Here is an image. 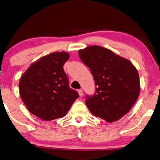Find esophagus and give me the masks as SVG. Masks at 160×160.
<instances>
[{
  "mask_svg": "<svg viewBox=\"0 0 160 160\" xmlns=\"http://www.w3.org/2000/svg\"><path fill=\"white\" fill-rule=\"evenodd\" d=\"M78 94H79V96L80 97H82L83 96V90H82V89L78 90Z\"/></svg>",
  "mask_w": 160,
  "mask_h": 160,
  "instance_id": "obj_1",
  "label": "esophagus"
}]
</instances>
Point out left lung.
Wrapping results in <instances>:
<instances>
[{
  "label": "left lung",
  "instance_id": "obj_1",
  "mask_svg": "<svg viewBox=\"0 0 160 160\" xmlns=\"http://www.w3.org/2000/svg\"><path fill=\"white\" fill-rule=\"evenodd\" d=\"M78 55L90 69L96 86L94 95H87L85 101L91 113L109 123L121 119L140 95L138 70L129 60L98 45L79 50Z\"/></svg>",
  "mask_w": 160,
  "mask_h": 160
}]
</instances>
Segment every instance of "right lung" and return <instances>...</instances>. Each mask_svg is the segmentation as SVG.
Returning a JSON list of instances; mask_svg holds the SVG:
<instances>
[{
	"instance_id": "add662e5",
	"label": "right lung",
	"mask_w": 160,
	"mask_h": 160,
	"mask_svg": "<svg viewBox=\"0 0 160 160\" xmlns=\"http://www.w3.org/2000/svg\"><path fill=\"white\" fill-rule=\"evenodd\" d=\"M67 52H55L41 57L22 74L20 95L28 110L43 121L63 118L78 98L70 88L63 66L69 59Z\"/></svg>"
}]
</instances>
